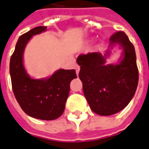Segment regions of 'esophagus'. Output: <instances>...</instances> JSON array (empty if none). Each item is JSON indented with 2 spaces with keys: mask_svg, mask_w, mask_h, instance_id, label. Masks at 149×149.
I'll return each mask as SVG.
<instances>
[{
  "mask_svg": "<svg viewBox=\"0 0 149 149\" xmlns=\"http://www.w3.org/2000/svg\"><path fill=\"white\" fill-rule=\"evenodd\" d=\"M75 68H76V72H77V74L78 75V73H79V71H80V67L78 66V65H76Z\"/></svg>",
  "mask_w": 149,
  "mask_h": 149,
  "instance_id": "esophagus-1",
  "label": "esophagus"
}]
</instances>
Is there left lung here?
Returning a JSON list of instances; mask_svg holds the SVG:
<instances>
[{"mask_svg": "<svg viewBox=\"0 0 149 149\" xmlns=\"http://www.w3.org/2000/svg\"><path fill=\"white\" fill-rule=\"evenodd\" d=\"M119 44L123 49L119 63L105 64L110 55L100 53L80 54L79 78L91 109L97 115L111 116L125 109L135 94L139 82L135 49L128 36L118 31L110 38V47Z\"/></svg>", "mask_w": 149, "mask_h": 149, "instance_id": "8db88e82", "label": "left lung"}]
</instances>
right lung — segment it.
<instances>
[{
	"label": "right lung",
	"instance_id": "obj_1",
	"mask_svg": "<svg viewBox=\"0 0 149 149\" xmlns=\"http://www.w3.org/2000/svg\"><path fill=\"white\" fill-rule=\"evenodd\" d=\"M46 29L35 27L19 38L10 61V74L14 95L21 109L35 119L53 120L63 115L70 82L77 74L74 69H59L46 79H33L27 74L23 63L24 48L33 35Z\"/></svg>",
	"mask_w": 149,
	"mask_h": 149
}]
</instances>
